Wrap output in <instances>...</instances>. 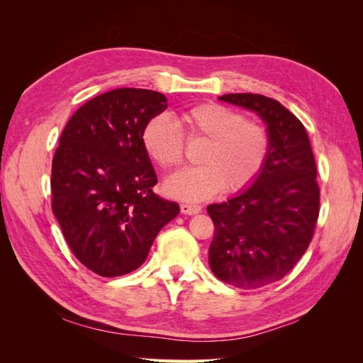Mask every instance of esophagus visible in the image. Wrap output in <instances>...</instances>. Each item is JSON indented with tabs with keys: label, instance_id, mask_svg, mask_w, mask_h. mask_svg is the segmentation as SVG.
Segmentation results:
<instances>
[{
	"label": "esophagus",
	"instance_id": "esophagus-1",
	"mask_svg": "<svg viewBox=\"0 0 363 363\" xmlns=\"http://www.w3.org/2000/svg\"><path fill=\"white\" fill-rule=\"evenodd\" d=\"M180 211H182V213H184V215H195V213L201 212V206L184 203V204L180 206Z\"/></svg>",
	"mask_w": 363,
	"mask_h": 363
}]
</instances>
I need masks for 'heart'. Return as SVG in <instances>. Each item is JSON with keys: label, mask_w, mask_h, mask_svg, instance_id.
<instances>
[{"label": "heart", "mask_w": 363, "mask_h": 363, "mask_svg": "<svg viewBox=\"0 0 363 363\" xmlns=\"http://www.w3.org/2000/svg\"><path fill=\"white\" fill-rule=\"evenodd\" d=\"M180 130L164 115L151 118L142 130V147L160 168L182 163L183 136L201 139V167L186 168L164 182V191L175 200L201 201L219 191L236 194L248 189L265 167L269 155V135L256 121L218 103H200L177 116Z\"/></svg>", "instance_id": "b5f03b06"}]
</instances>
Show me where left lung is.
<instances>
[{
  "instance_id": "1",
  "label": "left lung",
  "mask_w": 363,
  "mask_h": 363,
  "mask_svg": "<svg viewBox=\"0 0 363 363\" xmlns=\"http://www.w3.org/2000/svg\"><path fill=\"white\" fill-rule=\"evenodd\" d=\"M219 100L256 112L267 124L269 155L259 179L225 203L207 206L215 224L208 265L242 289L283 279L301 259L320 215V186L301 121L272 98L227 94Z\"/></svg>"
}]
</instances>
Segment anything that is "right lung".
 <instances>
[{
  "mask_svg": "<svg viewBox=\"0 0 363 363\" xmlns=\"http://www.w3.org/2000/svg\"><path fill=\"white\" fill-rule=\"evenodd\" d=\"M167 101L156 91L121 87L84 103L62 131L51 207L74 256L101 277L138 269L180 212L152 192L157 175L140 139Z\"/></svg>",
  "mask_w": 363,
  "mask_h": 363,
  "instance_id": "right-lung-1",
  "label": "right lung"
}]
</instances>
